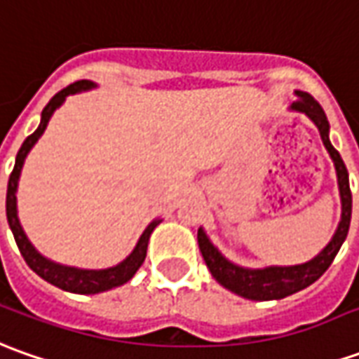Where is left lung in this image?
Listing matches in <instances>:
<instances>
[{
	"mask_svg": "<svg viewBox=\"0 0 359 359\" xmlns=\"http://www.w3.org/2000/svg\"><path fill=\"white\" fill-rule=\"evenodd\" d=\"M294 94H297V100L292 102L289 109L304 114L318 128L324 147L334 163L338 190H340V202H342V216H340V224L334 231L332 240L328 241L324 245V250L316 253L311 262L299 263V265H269V267H262V269L241 267L238 263L230 262L228 257H224L222 251L206 236V231L200 228L198 248L208 269H210L212 277L220 283L224 289L236 292L243 299H250V301H279V299H285V297L294 294V292L306 289L309 285H313L330 267V263L334 262L336 253L342 248L348 230H350V220H352L350 180H348V170H346L340 153L330 143V123H328L320 104L311 94L301 92V90H297Z\"/></svg>",
	"mask_w": 359,
	"mask_h": 359,
	"instance_id": "8db88e82",
	"label": "left lung"
}]
</instances>
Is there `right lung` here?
<instances>
[{
    "instance_id": "1",
    "label": "right lung",
    "mask_w": 359,
    "mask_h": 359,
    "mask_svg": "<svg viewBox=\"0 0 359 359\" xmlns=\"http://www.w3.org/2000/svg\"><path fill=\"white\" fill-rule=\"evenodd\" d=\"M97 84L92 82V80H78V82L70 84V86L60 90L58 94L50 97V102L46 104L43 114H41L39 128L35 129V133H31L23 141V145L19 149V153H17L15 157V167H13V172H11L9 182H7V222H9V228L13 231L17 248L21 251L25 263L41 279H45L46 283L55 285V287L62 289V291L76 292V294H97V292L109 291V289H116V287H121L123 283H128L137 273V269L143 265V262H145L149 238H151L153 230L161 224V218H155L153 222H149V226L143 230L133 251L129 253L123 262H119L118 265L108 267V269H82V267H72V265H62V263L53 262V259H48L43 253H39L35 250V245L29 241L27 233L23 231V226H21L19 216H17V187H19V177H21V170H23V165H25L29 151L35 147L36 141L45 133V129L48 126L50 118H53V114L65 104V100L68 96L78 94V92L94 90Z\"/></svg>"
}]
</instances>
